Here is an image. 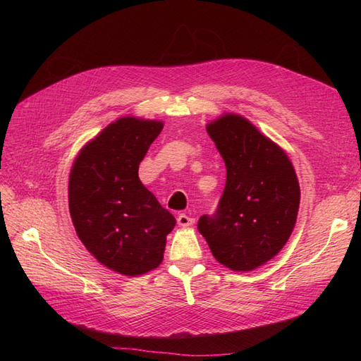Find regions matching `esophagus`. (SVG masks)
I'll list each match as a JSON object with an SVG mask.
<instances>
[{
    "instance_id": "obj_1",
    "label": "esophagus",
    "mask_w": 361,
    "mask_h": 361,
    "mask_svg": "<svg viewBox=\"0 0 361 361\" xmlns=\"http://www.w3.org/2000/svg\"><path fill=\"white\" fill-rule=\"evenodd\" d=\"M192 223H194V218H192V216H190V215H187V214H179V216H178V224H179V226L188 227V226H191Z\"/></svg>"
}]
</instances>
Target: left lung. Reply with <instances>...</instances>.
<instances>
[{"label": "left lung", "mask_w": 361, "mask_h": 361, "mask_svg": "<svg viewBox=\"0 0 361 361\" xmlns=\"http://www.w3.org/2000/svg\"><path fill=\"white\" fill-rule=\"evenodd\" d=\"M206 130L226 164V187L197 228L220 264L251 271L288 243L300 206L297 174L285 152L241 116L226 114Z\"/></svg>", "instance_id": "8db88e82"}]
</instances>
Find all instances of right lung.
<instances>
[{"mask_svg":"<svg viewBox=\"0 0 361 361\" xmlns=\"http://www.w3.org/2000/svg\"><path fill=\"white\" fill-rule=\"evenodd\" d=\"M161 122L123 117L81 152L71 171L69 211L90 253L110 269L140 276L164 257L176 220L138 178Z\"/></svg>","mask_w":361,"mask_h":361,"instance_id":"add662e5","label":"right lung"}]
</instances>
